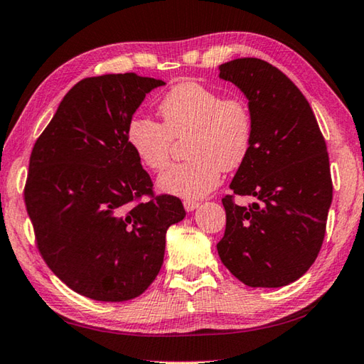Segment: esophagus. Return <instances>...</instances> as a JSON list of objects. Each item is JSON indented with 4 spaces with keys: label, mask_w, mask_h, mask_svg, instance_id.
Segmentation results:
<instances>
[{
    "label": "esophagus",
    "mask_w": 364,
    "mask_h": 364,
    "mask_svg": "<svg viewBox=\"0 0 364 364\" xmlns=\"http://www.w3.org/2000/svg\"><path fill=\"white\" fill-rule=\"evenodd\" d=\"M183 208H185V210H187V212H193L195 209L200 208V203L193 201V200H185L183 201Z\"/></svg>",
    "instance_id": "esophagus-1"
}]
</instances>
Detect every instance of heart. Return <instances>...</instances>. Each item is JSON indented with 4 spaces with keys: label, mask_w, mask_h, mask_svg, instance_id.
<instances>
[{
    "label": "heart",
    "mask_w": 364,
    "mask_h": 364,
    "mask_svg": "<svg viewBox=\"0 0 364 364\" xmlns=\"http://www.w3.org/2000/svg\"><path fill=\"white\" fill-rule=\"evenodd\" d=\"M159 109L164 123L138 115L129 122L127 139L144 166L160 171L169 161L174 138L188 136L190 160L159 177L163 193L200 200L220 183L223 169H237L250 152L253 119L241 98H223L215 88L187 80L169 88Z\"/></svg>",
    "instance_id": "obj_1"
}]
</instances>
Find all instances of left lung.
Returning a JSON list of instances; mask_svg holds the SVG:
<instances>
[{
	"mask_svg": "<svg viewBox=\"0 0 364 364\" xmlns=\"http://www.w3.org/2000/svg\"><path fill=\"white\" fill-rule=\"evenodd\" d=\"M218 71L244 93L253 119L250 152L230 188L255 198L249 205L222 200L218 257L242 284L277 289L303 276L323 242L333 200L326 144L304 95L276 66L236 58Z\"/></svg>",
	"mask_w": 364,
	"mask_h": 364,
	"instance_id": "obj_1",
	"label": "left lung"
}]
</instances>
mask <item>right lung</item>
Here are the masks:
<instances>
[{
	"mask_svg": "<svg viewBox=\"0 0 364 364\" xmlns=\"http://www.w3.org/2000/svg\"><path fill=\"white\" fill-rule=\"evenodd\" d=\"M164 85L134 73L75 84L34 144L25 204L38 249L75 293L120 303L161 269L166 231L183 220L179 198L152 200V181L127 128L146 95Z\"/></svg>",
	"mask_w": 364,
	"mask_h": 364,
	"instance_id": "add662e5",
	"label": "right lung"
}]
</instances>
